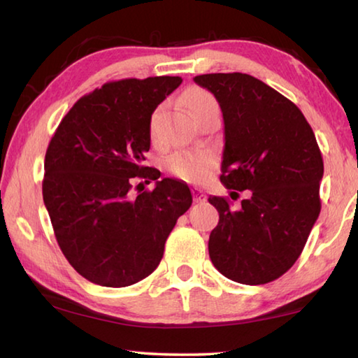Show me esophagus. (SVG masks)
Returning a JSON list of instances; mask_svg holds the SVG:
<instances>
[{
    "label": "esophagus",
    "mask_w": 358,
    "mask_h": 358,
    "mask_svg": "<svg viewBox=\"0 0 358 358\" xmlns=\"http://www.w3.org/2000/svg\"><path fill=\"white\" fill-rule=\"evenodd\" d=\"M192 192V199L196 203H205L206 201V194L200 189V187H192L191 189Z\"/></svg>",
    "instance_id": "esophagus-1"
}]
</instances>
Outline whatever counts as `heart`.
<instances>
[{"instance_id":"heart-1","label":"heart","mask_w":358,"mask_h":358,"mask_svg":"<svg viewBox=\"0 0 358 358\" xmlns=\"http://www.w3.org/2000/svg\"><path fill=\"white\" fill-rule=\"evenodd\" d=\"M183 103L187 108L191 115L200 122L203 117L213 113H219V105L214 95L208 92L203 87L192 86L185 90L183 94ZM162 113H164V106H158L155 109L150 123H148V133L152 138L157 136L158 123ZM214 164H216V158L211 152L206 150H183L171 155L166 161V169L171 172L175 178L189 181V183H200L208 178L211 173Z\"/></svg>"}]
</instances>
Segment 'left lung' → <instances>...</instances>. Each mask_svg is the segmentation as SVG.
Here are the masks:
<instances>
[{
	"label": "left lung",
	"instance_id": "8db88e82",
	"mask_svg": "<svg viewBox=\"0 0 358 358\" xmlns=\"http://www.w3.org/2000/svg\"><path fill=\"white\" fill-rule=\"evenodd\" d=\"M194 81L222 109L220 181L227 189H249L239 206L208 199L219 211L210 258L233 282L269 283L296 263L320 216L324 162L315 133L294 103L250 75L208 73Z\"/></svg>",
	"mask_w": 358,
	"mask_h": 358
}]
</instances>
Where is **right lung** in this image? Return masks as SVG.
I'll return each mask as SVG.
<instances>
[{"mask_svg":"<svg viewBox=\"0 0 358 358\" xmlns=\"http://www.w3.org/2000/svg\"><path fill=\"white\" fill-rule=\"evenodd\" d=\"M180 76L105 83L64 115L45 155L43 201L56 241L78 274L101 287L138 283L158 268L169 233L192 203L187 185L162 178L129 197L144 166L148 123ZM146 182H148L146 181Z\"/></svg>","mask_w":358,"mask_h":358,"instance_id":"obj_1","label":"right lung"}]
</instances>
